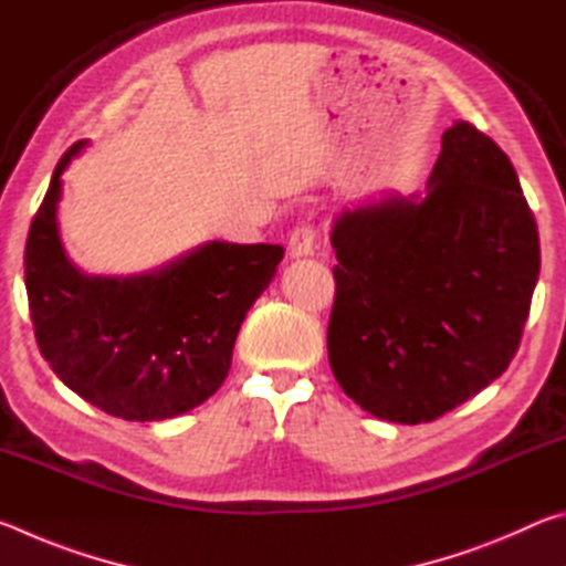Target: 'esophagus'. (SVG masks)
Here are the masks:
<instances>
[{"mask_svg": "<svg viewBox=\"0 0 566 566\" xmlns=\"http://www.w3.org/2000/svg\"><path fill=\"white\" fill-rule=\"evenodd\" d=\"M314 249H317V229L312 224L296 227L290 237V254L300 260V256H312Z\"/></svg>", "mask_w": 566, "mask_h": 566, "instance_id": "esophagus-1", "label": "esophagus"}]
</instances>
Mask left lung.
Wrapping results in <instances>:
<instances>
[{"label":"left lung","mask_w":566,"mask_h":566,"mask_svg":"<svg viewBox=\"0 0 566 566\" xmlns=\"http://www.w3.org/2000/svg\"><path fill=\"white\" fill-rule=\"evenodd\" d=\"M329 239V364L364 411L432 421L510 367L539 280V232L486 134L454 122L424 195L342 209Z\"/></svg>","instance_id":"1"}]
</instances>
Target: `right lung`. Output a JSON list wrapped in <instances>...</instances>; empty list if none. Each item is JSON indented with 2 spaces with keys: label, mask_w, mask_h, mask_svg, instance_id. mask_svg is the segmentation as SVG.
<instances>
[{
  "label": "right lung",
  "mask_w": 566,
  "mask_h": 566,
  "mask_svg": "<svg viewBox=\"0 0 566 566\" xmlns=\"http://www.w3.org/2000/svg\"><path fill=\"white\" fill-rule=\"evenodd\" d=\"M56 165L24 249V284L42 357L66 387L112 417L171 419L222 387L249 306L276 274L280 244L207 242L151 272L92 276L64 252Z\"/></svg>",
  "instance_id": "right-lung-1"
}]
</instances>
